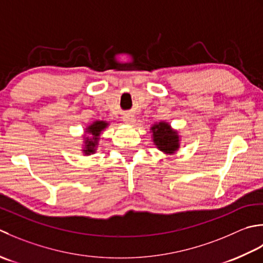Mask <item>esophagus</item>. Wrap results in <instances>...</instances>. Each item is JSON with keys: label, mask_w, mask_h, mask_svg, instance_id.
I'll return each instance as SVG.
<instances>
[{"label": "esophagus", "mask_w": 263, "mask_h": 263, "mask_svg": "<svg viewBox=\"0 0 263 263\" xmlns=\"http://www.w3.org/2000/svg\"><path fill=\"white\" fill-rule=\"evenodd\" d=\"M122 119H124V121L126 122V124H129V125H132V124H135V121H136L135 117H134V116H130V115H125V116H124V118H122Z\"/></svg>", "instance_id": "esophagus-1"}]
</instances>
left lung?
Here are the masks:
<instances>
[{"instance_id": "1", "label": "left lung", "mask_w": 263, "mask_h": 263, "mask_svg": "<svg viewBox=\"0 0 263 263\" xmlns=\"http://www.w3.org/2000/svg\"><path fill=\"white\" fill-rule=\"evenodd\" d=\"M153 142L159 149L164 153H174L179 147V136L173 130L167 122H160L152 128Z\"/></svg>"}]
</instances>
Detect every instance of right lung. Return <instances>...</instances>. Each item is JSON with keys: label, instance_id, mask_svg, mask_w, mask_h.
<instances>
[{"label": "right lung", "instance_id": "add662e5", "mask_svg": "<svg viewBox=\"0 0 263 263\" xmlns=\"http://www.w3.org/2000/svg\"><path fill=\"white\" fill-rule=\"evenodd\" d=\"M106 126H108V124H106L105 121H95L92 125L87 127V133L92 134L93 137L90 138L87 137L85 139V144H86L84 149L85 154H90L95 152V147L98 145L100 134L104 129V128H106Z\"/></svg>", "mask_w": 263, "mask_h": 263}]
</instances>
